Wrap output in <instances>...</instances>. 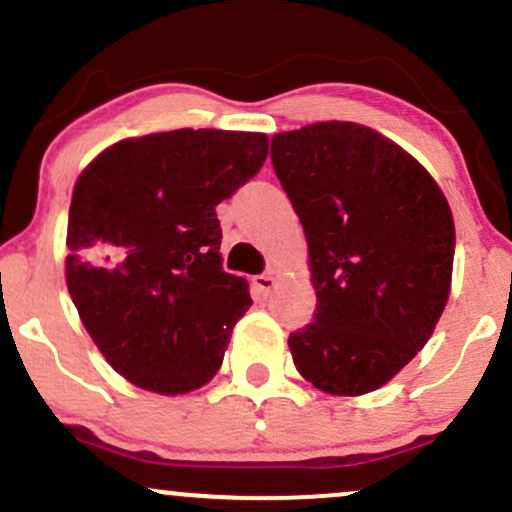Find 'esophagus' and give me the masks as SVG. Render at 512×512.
<instances>
[{"instance_id": "34e87169", "label": "esophagus", "mask_w": 512, "mask_h": 512, "mask_svg": "<svg viewBox=\"0 0 512 512\" xmlns=\"http://www.w3.org/2000/svg\"><path fill=\"white\" fill-rule=\"evenodd\" d=\"M252 286H255V293L257 296H269L272 293V289L276 286V279L272 274H257L255 279H252Z\"/></svg>"}]
</instances>
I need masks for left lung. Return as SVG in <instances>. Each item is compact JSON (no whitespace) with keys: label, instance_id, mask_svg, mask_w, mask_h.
Wrapping results in <instances>:
<instances>
[{"label":"left lung","instance_id":"obj_1","mask_svg":"<svg viewBox=\"0 0 512 512\" xmlns=\"http://www.w3.org/2000/svg\"><path fill=\"white\" fill-rule=\"evenodd\" d=\"M272 166L308 238L315 315L291 332L298 373L366 395L424 349L450 296L455 223L436 180L356 122L274 134Z\"/></svg>","mask_w":512,"mask_h":512}]
</instances>
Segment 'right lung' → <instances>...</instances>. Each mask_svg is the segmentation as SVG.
I'll return each instance as SVG.
<instances>
[{
    "label": "right lung",
    "instance_id": "right-lung-1",
    "mask_svg": "<svg viewBox=\"0 0 512 512\" xmlns=\"http://www.w3.org/2000/svg\"><path fill=\"white\" fill-rule=\"evenodd\" d=\"M267 149L260 132L175 129L122 139L76 180L67 289L129 383L185 395L221 368L252 298L223 272L216 204L260 173Z\"/></svg>",
    "mask_w": 512,
    "mask_h": 512
}]
</instances>
